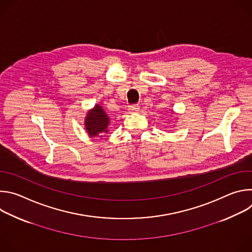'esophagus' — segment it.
Wrapping results in <instances>:
<instances>
[{
    "mask_svg": "<svg viewBox=\"0 0 252 252\" xmlns=\"http://www.w3.org/2000/svg\"><path fill=\"white\" fill-rule=\"evenodd\" d=\"M139 110V106L137 104H131L128 106V112L129 113H136Z\"/></svg>",
    "mask_w": 252,
    "mask_h": 252,
    "instance_id": "34e87169",
    "label": "esophagus"
}]
</instances>
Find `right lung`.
I'll list each match as a JSON object with an SVG mask.
<instances>
[{"instance_id":"add662e5","label":"right lung","mask_w":252,"mask_h":252,"mask_svg":"<svg viewBox=\"0 0 252 252\" xmlns=\"http://www.w3.org/2000/svg\"><path fill=\"white\" fill-rule=\"evenodd\" d=\"M109 116L98 104H95L85 118V128L91 137H102L104 133L109 131Z\"/></svg>"}]
</instances>
